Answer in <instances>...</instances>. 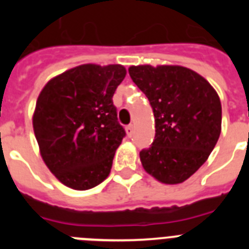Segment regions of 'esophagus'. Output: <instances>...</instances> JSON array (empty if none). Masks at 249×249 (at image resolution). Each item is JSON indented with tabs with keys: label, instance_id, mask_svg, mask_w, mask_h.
Segmentation results:
<instances>
[{
	"label": "esophagus",
	"instance_id": "34e87169",
	"mask_svg": "<svg viewBox=\"0 0 249 249\" xmlns=\"http://www.w3.org/2000/svg\"><path fill=\"white\" fill-rule=\"evenodd\" d=\"M133 132H135V127H133V124H128V126L126 127V133H127V136H128V137H131L132 135H133Z\"/></svg>",
	"mask_w": 249,
	"mask_h": 249
}]
</instances>
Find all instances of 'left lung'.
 <instances>
[{"label": "left lung", "mask_w": 249, "mask_h": 249, "mask_svg": "<svg viewBox=\"0 0 249 249\" xmlns=\"http://www.w3.org/2000/svg\"><path fill=\"white\" fill-rule=\"evenodd\" d=\"M128 72L155 114L156 136L140 152L142 166L162 183H182L206 162L221 135L218 94L182 66H131Z\"/></svg>", "instance_id": "left-lung-1"}]
</instances>
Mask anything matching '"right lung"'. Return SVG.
Segmentation results:
<instances>
[{"label":"right lung","mask_w":249,"mask_h":249,"mask_svg":"<svg viewBox=\"0 0 249 249\" xmlns=\"http://www.w3.org/2000/svg\"><path fill=\"white\" fill-rule=\"evenodd\" d=\"M126 77L121 65H81L48 81L34 113V131L46 166L73 190L108 177L126 136L117 120L114 91Z\"/></svg>","instance_id":"add662e5"}]
</instances>
